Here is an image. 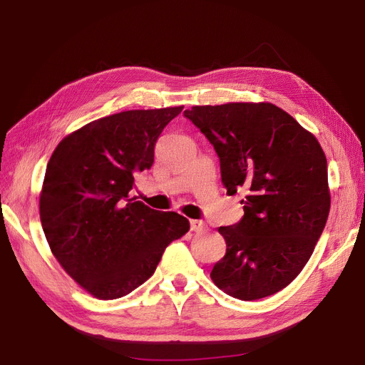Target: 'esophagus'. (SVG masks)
Segmentation results:
<instances>
[{"label":"esophagus","mask_w":365,"mask_h":365,"mask_svg":"<svg viewBox=\"0 0 365 365\" xmlns=\"http://www.w3.org/2000/svg\"><path fill=\"white\" fill-rule=\"evenodd\" d=\"M190 226H191V230L196 232V234H204V232L207 230V224L204 221H199V220H191Z\"/></svg>","instance_id":"1"}]
</instances>
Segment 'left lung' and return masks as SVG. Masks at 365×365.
<instances>
[{"label": "left lung", "mask_w": 365, "mask_h": 365, "mask_svg": "<svg viewBox=\"0 0 365 365\" xmlns=\"http://www.w3.org/2000/svg\"><path fill=\"white\" fill-rule=\"evenodd\" d=\"M183 114L213 144L227 195L247 192L242 221L218 229L227 250L212 281L243 301L285 289L311 259L329 215L320 143L273 103L192 106Z\"/></svg>", "instance_id": "obj_1"}]
</instances>
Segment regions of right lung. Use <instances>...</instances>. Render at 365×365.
Wrapping results in <instances>:
<instances>
[{"instance_id":"add662e5","label":"right lung","mask_w":365,"mask_h":365,"mask_svg":"<svg viewBox=\"0 0 365 365\" xmlns=\"http://www.w3.org/2000/svg\"><path fill=\"white\" fill-rule=\"evenodd\" d=\"M183 106L130 110L67 135L46 165L38 199L43 234L73 281L98 299L144 284L166 246L190 230L175 212L131 196L136 173L150 169L163 128Z\"/></svg>"}]
</instances>
